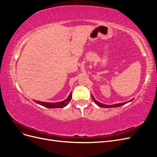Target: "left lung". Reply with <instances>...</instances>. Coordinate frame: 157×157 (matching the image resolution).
I'll list each match as a JSON object with an SVG mask.
<instances>
[{
    "label": "left lung",
    "mask_w": 157,
    "mask_h": 157,
    "mask_svg": "<svg viewBox=\"0 0 157 157\" xmlns=\"http://www.w3.org/2000/svg\"><path fill=\"white\" fill-rule=\"evenodd\" d=\"M92 99H93V100H94V103H96L98 105H99V107H103V108H111V107H120V106H122V105H125L126 103H127L128 102H124V103H117V104H114V105H105V104H103V103H99V102H98V101H97L96 99H95V98H94V96H92ZM133 100V99H131V100L130 101H132ZM130 101H128V102H130Z\"/></svg>",
    "instance_id": "8db88e82"
}]
</instances>
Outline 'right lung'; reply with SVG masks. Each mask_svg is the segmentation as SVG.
Listing matches in <instances>:
<instances>
[{"mask_svg":"<svg viewBox=\"0 0 157 157\" xmlns=\"http://www.w3.org/2000/svg\"><path fill=\"white\" fill-rule=\"evenodd\" d=\"M71 98H72V93H70L69 96L68 98L65 99V100L60 101V102H57V103H48V102H44V101H36L35 100V102L36 103L39 104V105L44 106L47 108H51V109H55V108H63L66 105H67L69 102L71 101Z\"/></svg>","mask_w":157,"mask_h":157,"instance_id":"1","label":"right lung"}]
</instances>
